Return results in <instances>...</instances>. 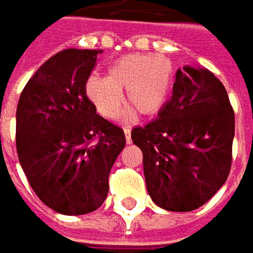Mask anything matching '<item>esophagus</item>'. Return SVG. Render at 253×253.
I'll return each instance as SVG.
<instances>
[{"instance_id":"esophagus-1","label":"esophagus","mask_w":253,"mask_h":253,"mask_svg":"<svg viewBox=\"0 0 253 253\" xmlns=\"http://www.w3.org/2000/svg\"><path fill=\"white\" fill-rule=\"evenodd\" d=\"M123 131H125V135H126V142L131 143V128L130 127H125Z\"/></svg>"}]
</instances>
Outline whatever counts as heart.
Segmentation results:
<instances>
[{"mask_svg":"<svg viewBox=\"0 0 253 253\" xmlns=\"http://www.w3.org/2000/svg\"><path fill=\"white\" fill-rule=\"evenodd\" d=\"M173 81V65L168 57L132 52L111 63L107 77L93 76L86 83V96L101 115L114 121L121 115L123 89L127 104L137 115L154 116L164 108Z\"/></svg>","mask_w":253,"mask_h":253,"instance_id":"b5f03b06","label":"heart"}]
</instances>
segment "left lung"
<instances>
[{
  "mask_svg": "<svg viewBox=\"0 0 253 253\" xmlns=\"http://www.w3.org/2000/svg\"><path fill=\"white\" fill-rule=\"evenodd\" d=\"M233 138L234 112L222 83L203 67L179 69L159 116L131 131L152 201L169 211L203 206L228 179Z\"/></svg>",
  "mask_w": 253,
  "mask_h": 253,
  "instance_id": "8db88e82",
  "label": "left lung"
}]
</instances>
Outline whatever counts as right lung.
I'll use <instances>...</instances> for the list:
<instances>
[{"instance_id":"add662e5","label":"right lung","mask_w":253,"mask_h":253,"mask_svg":"<svg viewBox=\"0 0 253 253\" xmlns=\"http://www.w3.org/2000/svg\"><path fill=\"white\" fill-rule=\"evenodd\" d=\"M101 50L66 48L43 63L20 94L16 146L32 190L65 215L99 209L125 145L121 127L96 114L86 81Z\"/></svg>"}]
</instances>
